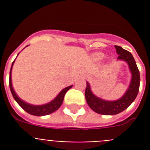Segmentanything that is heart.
Segmentation results:
<instances>
[{"instance_id": "1", "label": "heart", "mask_w": 150, "mask_h": 150, "mask_svg": "<svg viewBox=\"0 0 150 150\" xmlns=\"http://www.w3.org/2000/svg\"><path fill=\"white\" fill-rule=\"evenodd\" d=\"M105 55L102 52H95V53L91 55V59H93L95 62H100L104 59Z\"/></svg>"}]
</instances>
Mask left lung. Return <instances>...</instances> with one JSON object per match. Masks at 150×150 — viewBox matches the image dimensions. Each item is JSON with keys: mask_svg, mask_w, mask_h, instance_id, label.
I'll list each match as a JSON object with an SVG mask.
<instances>
[{"mask_svg": "<svg viewBox=\"0 0 150 150\" xmlns=\"http://www.w3.org/2000/svg\"><path fill=\"white\" fill-rule=\"evenodd\" d=\"M115 48L116 53L119 55L117 60L123 61L128 64L132 78L128 88L124 95L120 98L115 100H107L96 96L91 91L89 83L86 82L85 97L87 104L92 110L99 114L112 116L122 112L132 104L138 94L140 82V72L133 55L121 46H115Z\"/></svg>", "mask_w": 150, "mask_h": 150, "instance_id": "left-lung-1", "label": "left lung"}]
</instances>
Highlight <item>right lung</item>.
I'll return each instance as SVG.
<instances>
[{
    "label": "right lung",
    "mask_w": 150,
    "mask_h": 150,
    "mask_svg": "<svg viewBox=\"0 0 150 150\" xmlns=\"http://www.w3.org/2000/svg\"><path fill=\"white\" fill-rule=\"evenodd\" d=\"M15 60L13 61V64H12L11 68H10V91H11V93L13 97V98L15 99V100L18 103V105L20 106L24 110L26 111L27 112H28L29 114L36 116H46V115L51 114V113L54 112L55 111H56L57 110L59 109V107H61L62 103H63L64 98V95H65L66 92H67L70 88H72L73 85L63 88V89L59 92V95H57L53 100H52L51 101L49 102V103H46V104H41V105H34V104H28V103L25 102V100H22V99H21L17 95V94L16 93V91H14V88H13V84H12V69H13V64H14Z\"/></svg>",
    "instance_id": "obj_1"
}]
</instances>
